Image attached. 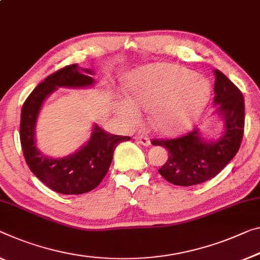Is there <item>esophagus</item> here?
Wrapping results in <instances>:
<instances>
[{"label": "esophagus", "mask_w": 260, "mask_h": 260, "mask_svg": "<svg viewBox=\"0 0 260 260\" xmlns=\"http://www.w3.org/2000/svg\"><path fill=\"white\" fill-rule=\"evenodd\" d=\"M136 139H137V141L142 144V145H144V146H149V145H151V141H150V138L147 137V136H143V135H137L136 136Z\"/></svg>", "instance_id": "1"}]
</instances>
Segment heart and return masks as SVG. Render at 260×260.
Segmentation results:
<instances>
[{
  "label": "heart",
  "instance_id": "b5f03b06",
  "mask_svg": "<svg viewBox=\"0 0 260 260\" xmlns=\"http://www.w3.org/2000/svg\"><path fill=\"white\" fill-rule=\"evenodd\" d=\"M209 95L208 82L191 71L174 63H155L134 75L129 83V99H119L116 110L129 126L141 122V109L151 111L155 129L175 134L201 115Z\"/></svg>",
  "mask_w": 260,
  "mask_h": 260
}]
</instances>
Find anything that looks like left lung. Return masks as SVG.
Wrapping results in <instances>:
<instances>
[{
	"label": "left lung",
	"instance_id": "obj_1",
	"mask_svg": "<svg viewBox=\"0 0 260 260\" xmlns=\"http://www.w3.org/2000/svg\"><path fill=\"white\" fill-rule=\"evenodd\" d=\"M214 93L216 111L225 124L224 133L216 142H205L197 129L177 138L152 139L153 145L169 151V159L159 173L173 185L193 186L210 180L238 152L244 135V98L218 70H215Z\"/></svg>",
	"mask_w": 260,
	"mask_h": 260
}]
</instances>
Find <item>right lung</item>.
Segmentation results:
<instances>
[{"instance_id": "1", "label": "right lung", "mask_w": 260, "mask_h": 260, "mask_svg": "<svg viewBox=\"0 0 260 260\" xmlns=\"http://www.w3.org/2000/svg\"><path fill=\"white\" fill-rule=\"evenodd\" d=\"M83 71L93 74L88 70ZM93 83L91 77L82 74L77 63H73L49 75L23 103L19 137L24 158L36 177L57 193L83 194L96 188L109 170L116 146L130 141L127 136L109 134L95 125L88 143L69 157L51 159L37 149L35 125L46 96L57 87H86Z\"/></svg>"}]
</instances>
